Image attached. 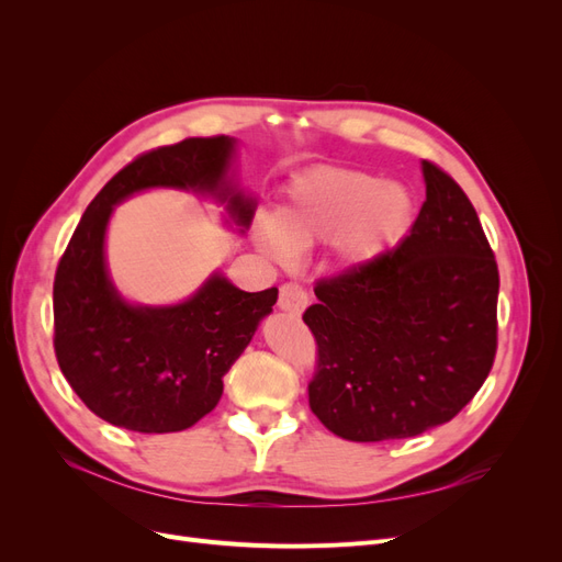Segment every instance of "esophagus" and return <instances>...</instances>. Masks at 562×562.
Masks as SVG:
<instances>
[{"mask_svg": "<svg viewBox=\"0 0 562 562\" xmlns=\"http://www.w3.org/2000/svg\"><path fill=\"white\" fill-rule=\"evenodd\" d=\"M310 295L300 283H283L281 293H279V310L288 314H300L304 307H307Z\"/></svg>", "mask_w": 562, "mask_h": 562, "instance_id": "1", "label": "esophagus"}]
</instances>
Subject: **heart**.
<instances>
[{
	"label": "heart",
	"instance_id": "b5f03b06",
	"mask_svg": "<svg viewBox=\"0 0 562 562\" xmlns=\"http://www.w3.org/2000/svg\"><path fill=\"white\" fill-rule=\"evenodd\" d=\"M413 213L405 187L321 166L291 182L274 217L255 223V241L281 262L295 248L330 241L345 267H366L403 239Z\"/></svg>",
	"mask_w": 562,
	"mask_h": 562
}]
</instances>
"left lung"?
Listing matches in <instances>:
<instances>
[{
  "label": "left lung",
  "mask_w": 562,
  "mask_h": 562,
  "mask_svg": "<svg viewBox=\"0 0 562 562\" xmlns=\"http://www.w3.org/2000/svg\"><path fill=\"white\" fill-rule=\"evenodd\" d=\"M427 201L411 234L366 267L314 288L310 407L356 443L450 422L497 353L499 271L481 220L443 168L422 161Z\"/></svg>",
  "instance_id": "obj_1"
}]
</instances>
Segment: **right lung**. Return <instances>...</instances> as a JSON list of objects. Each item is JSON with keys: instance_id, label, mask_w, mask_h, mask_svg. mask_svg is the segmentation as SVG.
I'll use <instances>...</instances> for the list:
<instances>
[{"instance_id": "1", "label": "right lung", "mask_w": 562, "mask_h": 562, "mask_svg": "<svg viewBox=\"0 0 562 562\" xmlns=\"http://www.w3.org/2000/svg\"><path fill=\"white\" fill-rule=\"evenodd\" d=\"M234 138H187L124 166L89 203L54 281V349L65 380L91 413L138 434L190 429L223 396V378L248 347L279 291H239L213 274L173 307H138L114 291L105 267L112 206L149 187L227 201L241 227L252 199L227 182Z\"/></svg>"}]
</instances>
